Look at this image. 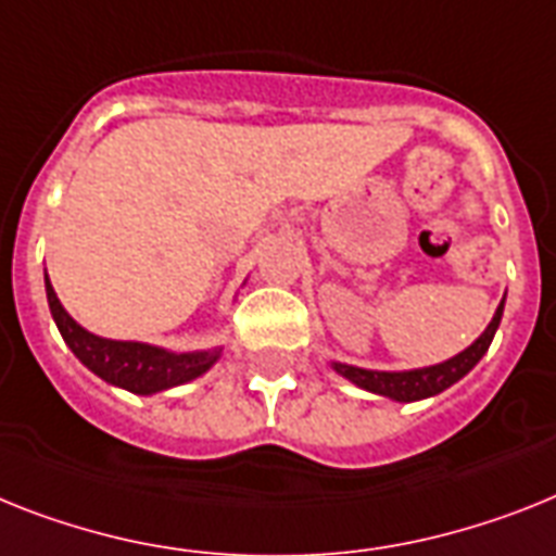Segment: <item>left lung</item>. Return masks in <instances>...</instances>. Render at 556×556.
Wrapping results in <instances>:
<instances>
[{
  "mask_svg": "<svg viewBox=\"0 0 556 556\" xmlns=\"http://www.w3.org/2000/svg\"><path fill=\"white\" fill-rule=\"evenodd\" d=\"M503 304L506 298L500 301L497 312H494L492 324L485 327V332L471 343L469 350H463L460 355L448 357L443 364L424 366V369H409V371H375V369H361V366L350 364H332V369L343 378H350L355 387L366 389V392L383 394V397H392V401L412 403V401H424V397H432V394H440L443 389H448L452 383L469 375L477 366V361L489 352L492 346V338L500 327V318H503Z\"/></svg>",
  "mask_w": 556,
  "mask_h": 556,
  "instance_id": "obj_1",
  "label": "left lung"
}]
</instances>
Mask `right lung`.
Wrapping results in <instances>:
<instances>
[{"mask_svg": "<svg viewBox=\"0 0 556 556\" xmlns=\"http://www.w3.org/2000/svg\"><path fill=\"white\" fill-rule=\"evenodd\" d=\"M45 289H48L50 315L56 320L59 332L71 352L79 357L87 369L99 375L102 380L122 387L136 394H155L164 389L181 387L187 380H195L204 375L210 366L218 361L222 350L206 352H169L162 346L136 341H110L99 334L87 332L59 304L56 292L50 287V278L45 273Z\"/></svg>", "mask_w": 556, "mask_h": 556, "instance_id": "right-lung-1", "label": "right lung"}]
</instances>
